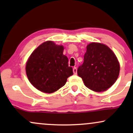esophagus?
<instances>
[{
  "label": "esophagus",
  "instance_id": "1",
  "mask_svg": "<svg viewBox=\"0 0 133 133\" xmlns=\"http://www.w3.org/2000/svg\"><path fill=\"white\" fill-rule=\"evenodd\" d=\"M73 72H74V74H77V68H76V67H74V68H73Z\"/></svg>",
  "mask_w": 133,
  "mask_h": 133
}]
</instances>
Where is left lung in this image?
Masks as SVG:
<instances>
[{
  "label": "left lung",
  "instance_id": "left-lung-1",
  "mask_svg": "<svg viewBox=\"0 0 133 133\" xmlns=\"http://www.w3.org/2000/svg\"><path fill=\"white\" fill-rule=\"evenodd\" d=\"M86 48L84 62L77 69V74L89 89L96 92L106 91L118 77V60L112 50L104 44L92 42Z\"/></svg>",
  "mask_w": 133,
  "mask_h": 133
}]
</instances>
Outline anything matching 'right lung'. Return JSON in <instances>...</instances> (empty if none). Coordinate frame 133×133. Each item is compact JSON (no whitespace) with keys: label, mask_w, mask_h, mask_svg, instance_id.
Wrapping results in <instances>:
<instances>
[{"label":"right lung","mask_w":133,"mask_h":133,"mask_svg":"<svg viewBox=\"0 0 133 133\" xmlns=\"http://www.w3.org/2000/svg\"><path fill=\"white\" fill-rule=\"evenodd\" d=\"M64 47L52 41L41 44L32 53L25 66L30 83L41 92L52 93L66 83L73 74L68 58L63 54Z\"/></svg>","instance_id":"obj_1"}]
</instances>
